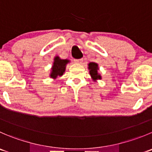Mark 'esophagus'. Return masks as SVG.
I'll list each match as a JSON object with an SVG mask.
<instances>
[{"instance_id": "obj_1", "label": "esophagus", "mask_w": 152, "mask_h": 152, "mask_svg": "<svg viewBox=\"0 0 152 152\" xmlns=\"http://www.w3.org/2000/svg\"><path fill=\"white\" fill-rule=\"evenodd\" d=\"M74 61L76 63H79V64H81V63L83 61V58H79V59H74Z\"/></svg>"}]
</instances>
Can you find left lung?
Segmentation results:
<instances>
[{
	"label": "left lung",
	"mask_w": 152,
	"mask_h": 152,
	"mask_svg": "<svg viewBox=\"0 0 152 152\" xmlns=\"http://www.w3.org/2000/svg\"><path fill=\"white\" fill-rule=\"evenodd\" d=\"M89 70H90V74H91V77L93 78L94 80H96V79H101V76L100 75L98 74L97 73V70H98V64L94 62H91L89 64Z\"/></svg>",
	"instance_id": "1"
}]
</instances>
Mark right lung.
Returning a JSON list of instances; mask_svg holds the SVG:
<instances>
[{"label": "right lung", "mask_w": 152, "mask_h": 152, "mask_svg": "<svg viewBox=\"0 0 152 152\" xmlns=\"http://www.w3.org/2000/svg\"><path fill=\"white\" fill-rule=\"evenodd\" d=\"M69 62L68 60L60 59L58 56L55 58V61L52 67V73L50 74V77L56 79L58 76H62L65 70V66Z\"/></svg>", "instance_id": "obj_1"}]
</instances>
